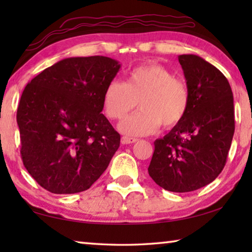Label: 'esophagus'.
Wrapping results in <instances>:
<instances>
[{"mask_svg":"<svg viewBox=\"0 0 252 252\" xmlns=\"http://www.w3.org/2000/svg\"><path fill=\"white\" fill-rule=\"evenodd\" d=\"M138 141V139L135 138H129V136H122L121 138V143L122 144H131Z\"/></svg>","mask_w":252,"mask_h":252,"instance_id":"obj_1","label":"esophagus"}]
</instances>
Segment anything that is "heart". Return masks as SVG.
<instances>
[{
  "label": "heart",
  "mask_w": 252,
  "mask_h": 252,
  "mask_svg": "<svg viewBox=\"0 0 252 252\" xmlns=\"http://www.w3.org/2000/svg\"><path fill=\"white\" fill-rule=\"evenodd\" d=\"M191 93L183 79L158 63L132 69L126 82L110 81L103 92L106 117L120 120L139 104L140 111L126 118L119 129L129 135H148L180 125L190 108Z\"/></svg>",
  "instance_id": "heart-1"
}]
</instances>
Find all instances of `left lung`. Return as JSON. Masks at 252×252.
Instances as JSON below:
<instances>
[{
	"instance_id": "left-lung-1",
	"label": "left lung",
	"mask_w": 252,
	"mask_h": 252,
	"mask_svg": "<svg viewBox=\"0 0 252 252\" xmlns=\"http://www.w3.org/2000/svg\"><path fill=\"white\" fill-rule=\"evenodd\" d=\"M191 93L180 125L155 141L148 172L158 186L190 192L209 185L227 162L234 133L231 87L225 76L194 54L178 57Z\"/></svg>"
}]
</instances>
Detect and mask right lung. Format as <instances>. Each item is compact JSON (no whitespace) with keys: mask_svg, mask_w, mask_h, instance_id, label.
I'll list each match as a JSON object with an SVG mask.
<instances>
[{"mask_svg":"<svg viewBox=\"0 0 252 252\" xmlns=\"http://www.w3.org/2000/svg\"><path fill=\"white\" fill-rule=\"evenodd\" d=\"M120 64L100 57L55 63L25 87L16 112L21 158L45 190H88L108 168L120 134L102 114L103 92Z\"/></svg>","mask_w":252,"mask_h":252,"instance_id":"right-lung-1","label":"right lung"}]
</instances>
